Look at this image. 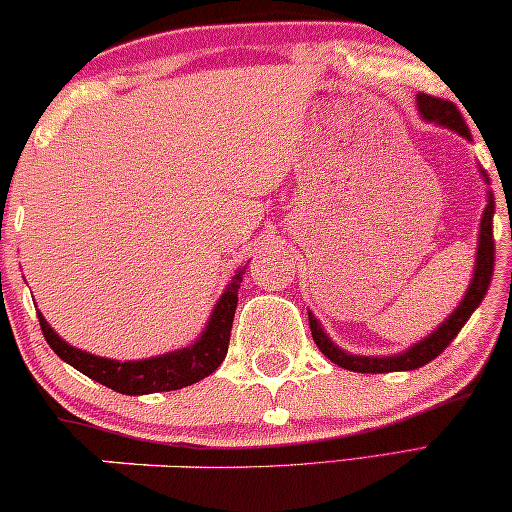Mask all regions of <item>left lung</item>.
Instances as JSON below:
<instances>
[{"label":"left lung","instance_id":"8db88e82","mask_svg":"<svg viewBox=\"0 0 512 512\" xmlns=\"http://www.w3.org/2000/svg\"><path fill=\"white\" fill-rule=\"evenodd\" d=\"M418 108H421V114L427 121H437V124H441V126L453 128L455 133L464 135L467 140L471 137L460 110L455 108V103L444 101V98L418 94ZM492 218H494V197L490 193V197H487L483 220H480L476 269H474V278H471V285L467 289V296H464V301L457 305V310L453 312V315L448 317L446 322L430 335V338L421 340L418 345H414L411 349H407V352L398 354V356H384V358L354 356V354H345L342 349L335 347L333 342L326 338V333L322 326L317 324V319L312 317V312H308L310 331H312V340H315V345L322 349V354L329 356L335 365H340V368H347L352 372H372V375H379V372L416 370V368H423L425 363H430L432 358H437L455 340V335L462 331V326L467 324L471 312H474L480 305V301L485 299L487 287H490V282H492V271H494Z\"/></svg>","mask_w":512,"mask_h":512}]
</instances>
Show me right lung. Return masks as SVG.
Masks as SVG:
<instances>
[{"mask_svg": "<svg viewBox=\"0 0 512 512\" xmlns=\"http://www.w3.org/2000/svg\"><path fill=\"white\" fill-rule=\"evenodd\" d=\"M241 273L239 271L225 289L216 303V310L207 324V331L202 338L186 349L179 352L144 358V361H110V358H101L94 354L75 349L59 338V335L50 329L45 317L38 312V324H41L43 338L48 340L61 361L73 365L82 375L98 381V384L112 388V391L124 395H147V393H160V391H177V388L197 384V381L209 377L213 370L223 363L227 356V347H230V333L234 322L236 301H239V287H241Z\"/></svg>", "mask_w": 512, "mask_h": 512, "instance_id": "right-lung-1", "label": "right lung"}]
</instances>
